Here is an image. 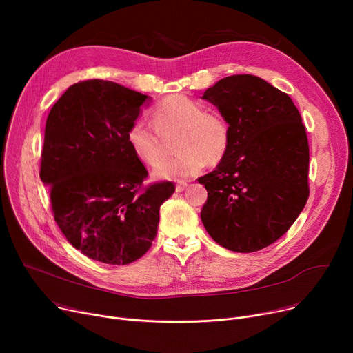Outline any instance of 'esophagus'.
<instances>
[{
  "instance_id": "34e87169",
  "label": "esophagus",
  "mask_w": 353,
  "mask_h": 353,
  "mask_svg": "<svg viewBox=\"0 0 353 353\" xmlns=\"http://www.w3.org/2000/svg\"><path fill=\"white\" fill-rule=\"evenodd\" d=\"M186 188H188V183L180 181V183H177V184H176V192L181 193L183 190H186Z\"/></svg>"
}]
</instances>
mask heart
<instances>
[{
	"instance_id": "1",
	"label": "heart",
	"mask_w": 353,
	"mask_h": 353,
	"mask_svg": "<svg viewBox=\"0 0 353 353\" xmlns=\"http://www.w3.org/2000/svg\"><path fill=\"white\" fill-rule=\"evenodd\" d=\"M152 119L159 135L178 134L174 143L178 154L173 159L158 164L162 157L159 135L143 120L132 123L125 140L137 160L150 167L158 164L153 176L159 180L180 181L194 177L206 163L216 165L229 152L232 132L226 119L214 111H205L199 101L188 96H167L154 105Z\"/></svg>"
}]
</instances>
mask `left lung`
<instances>
[{"label":"left lung","instance_id":"8db88e82","mask_svg":"<svg viewBox=\"0 0 353 353\" xmlns=\"http://www.w3.org/2000/svg\"><path fill=\"white\" fill-rule=\"evenodd\" d=\"M230 125L226 157L199 183L203 226L232 252H257L282 237L309 197V144L299 110L261 77L221 79L201 97Z\"/></svg>","mask_w":353,"mask_h":353}]
</instances>
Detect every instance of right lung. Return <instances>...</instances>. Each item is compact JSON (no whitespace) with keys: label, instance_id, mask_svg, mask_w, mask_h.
<instances>
[{"label":"right lung","instance_id":"add662e5","mask_svg":"<svg viewBox=\"0 0 353 353\" xmlns=\"http://www.w3.org/2000/svg\"><path fill=\"white\" fill-rule=\"evenodd\" d=\"M148 99L87 80L68 87L47 117L40 177L55 223L92 261L140 259L157 234L160 206L176 190L172 181L144 184L145 167L127 145V130Z\"/></svg>","mask_w":353,"mask_h":353}]
</instances>
